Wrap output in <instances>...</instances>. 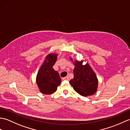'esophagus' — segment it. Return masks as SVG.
<instances>
[{"instance_id": "34e87169", "label": "esophagus", "mask_w": 130, "mask_h": 130, "mask_svg": "<svg viewBox=\"0 0 130 130\" xmlns=\"http://www.w3.org/2000/svg\"><path fill=\"white\" fill-rule=\"evenodd\" d=\"M62 80H69V77L68 76H65L64 78H62Z\"/></svg>"}]
</instances>
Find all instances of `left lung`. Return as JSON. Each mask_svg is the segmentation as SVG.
I'll return each mask as SVG.
<instances>
[{
	"instance_id": "8db88e82",
	"label": "left lung",
	"mask_w": 130,
	"mask_h": 130,
	"mask_svg": "<svg viewBox=\"0 0 130 130\" xmlns=\"http://www.w3.org/2000/svg\"><path fill=\"white\" fill-rule=\"evenodd\" d=\"M74 65V78L70 80V84L80 95L86 96L94 94L98 83L95 73L88 63L83 65V61H76Z\"/></svg>"
}]
</instances>
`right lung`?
I'll return each mask as SVG.
<instances>
[{
	"label": "right lung",
	"instance_id": "add662e5",
	"mask_svg": "<svg viewBox=\"0 0 130 130\" xmlns=\"http://www.w3.org/2000/svg\"><path fill=\"white\" fill-rule=\"evenodd\" d=\"M57 60V55L49 54L46 57L36 77V83L40 92L44 94H51L56 92L61 83L59 74L52 67Z\"/></svg>",
	"mask_w": 130,
	"mask_h": 130
}]
</instances>
